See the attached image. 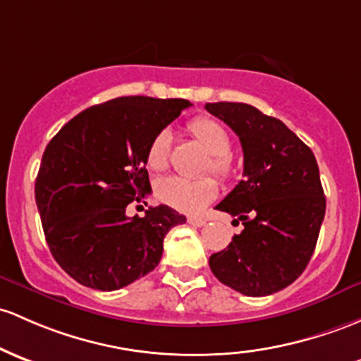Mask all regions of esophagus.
I'll return each mask as SVG.
<instances>
[{
	"instance_id": "esophagus-1",
	"label": "esophagus",
	"mask_w": 361,
	"mask_h": 361,
	"mask_svg": "<svg viewBox=\"0 0 361 361\" xmlns=\"http://www.w3.org/2000/svg\"><path fill=\"white\" fill-rule=\"evenodd\" d=\"M188 224L195 226V228H202V226H205V219H202V217H188Z\"/></svg>"
}]
</instances>
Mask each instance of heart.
<instances>
[{
    "instance_id": "heart-1",
    "label": "heart",
    "mask_w": 361,
    "mask_h": 361,
    "mask_svg": "<svg viewBox=\"0 0 361 361\" xmlns=\"http://www.w3.org/2000/svg\"><path fill=\"white\" fill-rule=\"evenodd\" d=\"M190 132L204 145L212 156L211 166L214 173L219 176H229L233 171L231 166V137L221 121L214 118H195L190 123ZM173 135L168 128L161 130L150 142L147 149V166L154 171H162L168 168L169 156H171ZM216 180L204 178V180H185L180 176L161 178L156 183V195L161 202L169 207L185 214H199L204 211L217 197Z\"/></svg>"
}]
</instances>
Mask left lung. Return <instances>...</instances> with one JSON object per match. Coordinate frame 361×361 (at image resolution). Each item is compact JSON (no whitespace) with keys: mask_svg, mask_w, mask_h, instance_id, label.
<instances>
[{"mask_svg":"<svg viewBox=\"0 0 361 361\" xmlns=\"http://www.w3.org/2000/svg\"><path fill=\"white\" fill-rule=\"evenodd\" d=\"M205 109L240 137L245 176L216 205L243 231L209 265L241 295H272L302 274L315 250L326 216L315 156L283 121L250 104L207 102Z\"/></svg>","mask_w":361,"mask_h":361,"instance_id":"1","label":"left lung"}]
</instances>
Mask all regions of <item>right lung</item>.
Here are the masks:
<instances>
[{
    "label": "right lung",
    "mask_w": 361,
    "mask_h": 361,
    "mask_svg": "<svg viewBox=\"0 0 361 361\" xmlns=\"http://www.w3.org/2000/svg\"><path fill=\"white\" fill-rule=\"evenodd\" d=\"M187 99L116 97L92 106L51 138L35 178V204L54 260L99 291L128 286L156 269L162 241L187 217L168 205L144 217L126 205L150 193L147 149L187 109Z\"/></svg>",
    "instance_id": "right-lung-1"
}]
</instances>
